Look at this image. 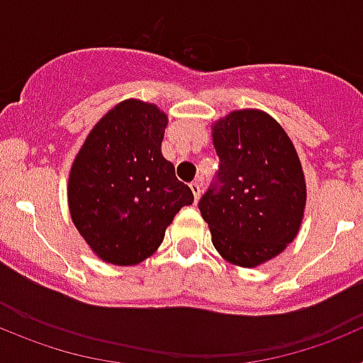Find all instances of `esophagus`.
<instances>
[{
  "label": "esophagus",
  "instance_id": "1",
  "mask_svg": "<svg viewBox=\"0 0 363 363\" xmlns=\"http://www.w3.org/2000/svg\"><path fill=\"white\" fill-rule=\"evenodd\" d=\"M191 191H192V194H194V201H198V198H200V194H201V185L198 184V182H192Z\"/></svg>",
  "mask_w": 363,
  "mask_h": 363
}]
</instances>
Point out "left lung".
Here are the masks:
<instances>
[{"mask_svg":"<svg viewBox=\"0 0 363 363\" xmlns=\"http://www.w3.org/2000/svg\"><path fill=\"white\" fill-rule=\"evenodd\" d=\"M216 178L198 201L227 262L255 267L274 258L300 229L306 179L277 121L259 111H236L214 125Z\"/></svg>","mask_w":363,"mask_h":363,"instance_id":"8db88e82","label":"left lung"}]
</instances>
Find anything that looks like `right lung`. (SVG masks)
I'll use <instances>...</instances> for the list:
<instances>
[{
    "mask_svg": "<svg viewBox=\"0 0 363 363\" xmlns=\"http://www.w3.org/2000/svg\"><path fill=\"white\" fill-rule=\"evenodd\" d=\"M167 116L127 99L86 136L69 178L74 225L101 259L136 265L163 242L167 225L194 196L162 156Z\"/></svg>",
    "mask_w": 363,
    "mask_h": 363,
    "instance_id": "add662e5",
    "label": "right lung"
}]
</instances>
